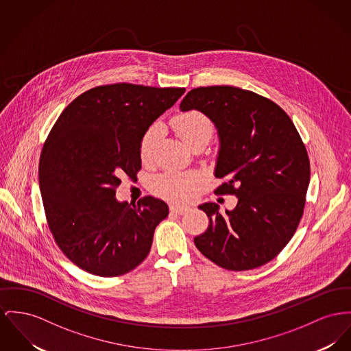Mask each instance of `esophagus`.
Masks as SVG:
<instances>
[{"mask_svg": "<svg viewBox=\"0 0 351 351\" xmlns=\"http://www.w3.org/2000/svg\"><path fill=\"white\" fill-rule=\"evenodd\" d=\"M187 210H189L187 206H181V205H171V206H170V213L178 214V215L186 213Z\"/></svg>", "mask_w": 351, "mask_h": 351, "instance_id": "esophagus-1", "label": "esophagus"}]
</instances>
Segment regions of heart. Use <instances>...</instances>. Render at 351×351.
<instances>
[{"mask_svg": "<svg viewBox=\"0 0 351 351\" xmlns=\"http://www.w3.org/2000/svg\"><path fill=\"white\" fill-rule=\"evenodd\" d=\"M173 126L180 137L191 147L195 142L202 140H210L213 136V122L210 118L199 110H187L177 114L173 119ZM161 128L154 123L146 129L140 141V156L143 162H147L153 158L154 147L160 137ZM198 177L193 173H182L177 170H167L160 174L154 182L153 189L160 195H164L173 199H186L191 194Z\"/></svg>", "mask_w": 351, "mask_h": 351, "instance_id": "b5f03b06", "label": "heart"}]
</instances>
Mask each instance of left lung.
<instances>
[{"label":"left lung","instance_id":"8db88e82","mask_svg":"<svg viewBox=\"0 0 351 351\" xmlns=\"http://www.w3.org/2000/svg\"><path fill=\"white\" fill-rule=\"evenodd\" d=\"M197 109L218 129L221 149L214 190L238 204L222 215L217 204L199 206L208 230L194 238L197 249L233 271L259 267L277 257L304 215L310 162L293 121L271 99L235 86L190 90L180 105Z\"/></svg>","mask_w":351,"mask_h":351}]
</instances>
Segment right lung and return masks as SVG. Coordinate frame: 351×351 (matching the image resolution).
Masks as SVG:
<instances>
[{
  "mask_svg": "<svg viewBox=\"0 0 351 351\" xmlns=\"http://www.w3.org/2000/svg\"><path fill=\"white\" fill-rule=\"evenodd\" d=\"M185 93L119 82L78 95L64 109L44 143L38 178L47 226L61 252L80 269L118 277L147 257L164 201L118 202L125 174L141 169L146 129Z\"/></svg>",
  "mask_w": 351,
  "mask_h": 351,
  "instance_id": "right-lung-1",
  "label": "right lung"
}]
</instances>
